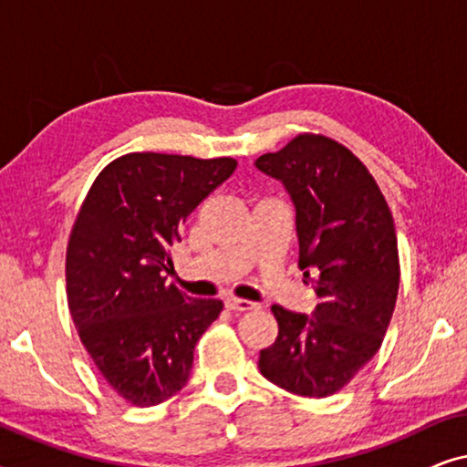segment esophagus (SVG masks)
Segmentation results:
<instances>
[{"label": "esophagus", "instance_id": "esophagus-1", "mask_svg": "<svg viewBox=\"0 0 467 467\" xmlns=\"http://www.w3.org/2000/svg\"><path fill=\"white\" fill-rule=\"evenodd\" d=\"M225 308H227V310H240V312H246V310H253V308H257V304L248 302V299L227 297V299H225Z\"/></svg>", "mask_w": 467, "mask_h": 467}]
</instances>
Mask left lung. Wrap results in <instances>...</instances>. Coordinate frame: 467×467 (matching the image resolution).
<instances>
[{
	"label": "left lung",
	"mask_w": 467,
	"mask_h": 467,
	"mask_svg": "<svg viewBox=\"0 0 467 467\" xmlns=\"http://www.w3.org/2000/svg\"><path fill=\"white\" fill-rule=\"evenodd\" d=\"M257 170L285 184L296 206L299 270L315 285L312 315L272 306L278 337L259 353L267 380L327 398L379 353L400 289L391 210L366 165L315 133L261 155Z\"/></svg>",
	"instance_id": "1"
}]
</instances>
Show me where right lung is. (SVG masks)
<instances>
[{
	"label": "right lung",
	"mask_w": 467,
	"mask_h": 467,
	"mask_svg": "<svg viewBox=\"0 0 467 467\" xmlns=\"http://www.w3.org/2000/svg\"><path fill=\"white\" fill-rule=\"evenodd\" d=\"M229 157L130 152L108 163L82 202L67 244V306L87 353L133 406L187 385L193 350L221 315L165 283L187 216L234 174Z\"/></svg>",
	"instance_id": "right-lung-1"
}]
</instances>
